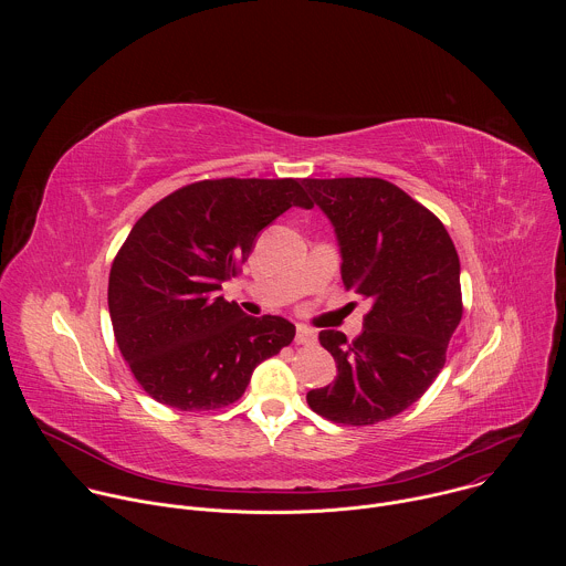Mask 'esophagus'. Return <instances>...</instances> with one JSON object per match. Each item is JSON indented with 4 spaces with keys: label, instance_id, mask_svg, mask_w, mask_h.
<instances>
[{
    "label": "esophagus",
    "instance_id": "obj_1",
    "mask_svg": "<svg viewBox=\"0 0 566 566\" xmlns=\"http://www.w3.org/2000/svg\"><path fill=\"white\" fill-rule=\"evenodd\" d=\"M295 343H297V345H315V343H317V334H315L311 327L300 325L297 332H295Z\"/></svg>",
    "mask_w": 566,
    "mask_h": 566
}]
</instances>
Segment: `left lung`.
Segmentation results:
<instances>
[{
    "instance_id": "left-lung-1",
    "label": "left lung",
    "mask_w": 566,
    "mask_h": 566,
    "mask_svg": "<svg viewBox=\"0 0 566 566\" xmlns=\"http://www.w3.org/2000/svg\"><path fill=\"white\" fill-rule=\"evenodd\" d=\"M302 184L336 228L345 289L371 300L356 340L319 332L338 376L306 402L334 423L374 426L408 410L443 369L463 315L459 255L441 219L385 179Z\"/></svg>"
}]
</instances>
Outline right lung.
<instances>
[{"label": "right lung", "mask_w": 566, "mask_h": 566, "mask_svg": "<svg viewBox=\"0 0 566 566\" xmlns=\"http://www.w3.org/2000/svg\"><path fill=\"white\" fill-rule=\"evenodd\" d=\"M291 206L313 208L297 179H206L134 223L107 300L116 345L147 396L181 412L226 408L262 360L293 343L289 319L247 315L219 295L258 232Z\"/></svg>", "instance_id": "1"}]
</instances>
